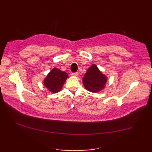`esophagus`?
Wrapping results in <instances>:
<instances>
[{"mask_svg":"<svg viewBox=\"0 0 152 152\" xmlns=\"http://www.w3.org/2000/svg\"><path fill=\"white\" fill-rule=\"evenodd\" d=\"M72 75L74 76H78V72H73V73H72Z\"/></svg>","mask_w":152,"mask_h":152,"instance_id":"esophagus-1","label":"esophagus"}]
</instances>
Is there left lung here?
I'll return each instance as SVG.
<instances>
[{
    "instance_id": "left-lung-1",
    "label": "left lung",
    "mask_w": 152,
    "mask_h": 152,
    "mask_svg": "<svg viewBox=\"0 0 152 152\" xmlns=\"http://www.w3.org/2000/svg\"><path fill=\"white\" fill-rule=\"evenodd\" d=\"M106 81V77L94 64L88 69L83 78L85 88L93 93L99 92L102 90L104 88Z\"/></svg>"
}]
</instances>
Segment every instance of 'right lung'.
<instances>
[{
    "instance_id": "right-lung-1",
    "label": "right lung",
    "mask_w": 152,
    "mask_h": 152,
    "mask_svg": "<svg viewBox=\"0 0 152 152\" xmlns=\"http://www.w3.org/2000/svg\"><path fill=\"white\" fill-rule=\"evenodd\" d=\"M67 78H69V76L66 72L61 71L57 68H54L45 78L44 81V86L49 89L50 91L57 93L60 91Z\"/></svg>"
}]
</instances>
